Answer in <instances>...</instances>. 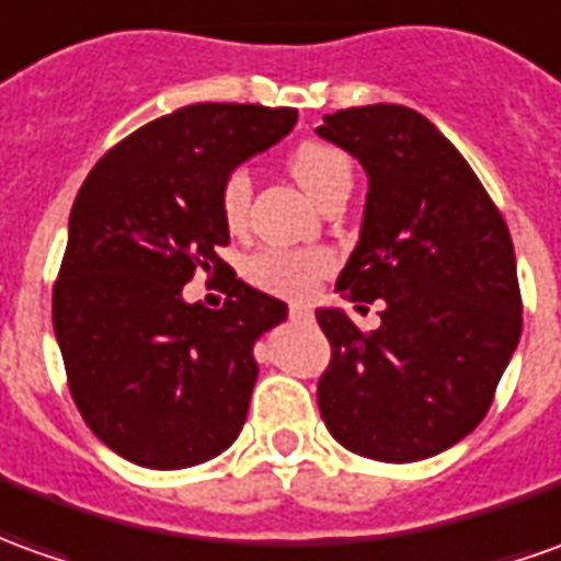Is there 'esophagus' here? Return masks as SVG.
<instances>
[{
  "mask_svg": "<svg viewBox=\"0 0 561 561\" xmlns=\"http://www.w3.org/2000/svg\"><path fill=\"white\" fill-rule=\"evenodd\" d=\"M289 318L299 320V323H311V320H314V311H311L308 305L293 302V305H289Z\"/></svg>",
  "mask_w": 561,
  "mask_h": 561,
  "instance_id": "obj_1",
  "label": "esophagus"
}]
</instances>
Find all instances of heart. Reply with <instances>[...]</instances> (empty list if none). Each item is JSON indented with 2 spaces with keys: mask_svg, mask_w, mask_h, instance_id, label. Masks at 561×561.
<instances>
[{
  "mask_svg": "<svg viewBox=\"0 0 561 561\" xmlns=\"http://www.w3.org/2000/svg\"><path fill=\"white\" fill-rule=\"evenodd\" d=\"M289 170L314 201L323 198V192H330L335 183L351 180V161L345 152L320 140L299 142L289 156ZM247 204H250V176H247V170H234L222 183V214L231 226L241 222ZM327 268H330V256L318 253V250H299V253L272 250V253L253 259L250 274L262 287L274 289V293H305L314 284V277H320Z\"/></svg>",
  "mask_w": 561,
  "mask_h": 561,
  "instance_id": "b5f03b06",
  "label": "heart"
}]
</instances>
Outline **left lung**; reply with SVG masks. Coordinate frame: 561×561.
<instances>
[{"label": "left lung", "instance_id": "1", "mask_svg": "<svg viewBox=\"0 0 561 561\" xmlns=\"http://www.w3.org/2000/svg\"><path fill=\"white\" fill-rule=\"evenodd\" d=\"M314 134L357 158L369 180L360 241L335 289L385 302L373 332L342 308H318L332 345L320 415L363 458H431L485 419L523 335L507 222L421 112L354 106L323 115Z\"/></svg>", "mask_w": 561, "mask_h": 561}]
</instances>
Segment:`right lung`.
Returning a JSON list of instances; mask_svg holds the SVG:
<instances>
[{
	"label": "right lung",
	"instance_id": "add662e5",
	"mask_svg": "<svg viewBox=\"0 0 561 561\" xmlns=\"http://www.w3.org/2000/svg\"><path fill=\"white\" fill-rule=\"evenodd\" d=\"M299 112L192 103L100 158L69 214L54 335L81 419L115 455L152 470L195 467L241 434L253 347L287 302L234 272L219 312L185 304L195 271L229 267L222 183L287 137Z\"/></svg>",
	"mask_w": 561,
	"mask_h": 561
}]
</instances>
